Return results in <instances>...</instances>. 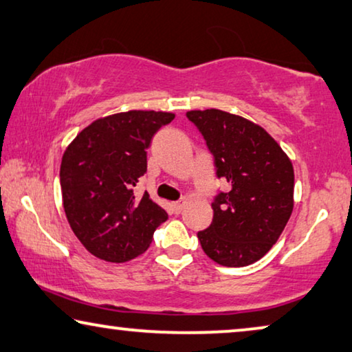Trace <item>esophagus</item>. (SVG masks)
Instances as JSON below:
<instances>
[{"mask_svg":"<svg viewBox=\"0 0 352 352\" xmlns=\"http://www.w3.org/2000/svg\"><path fill=\"white\" fill-rule=\"evenodd\" d=\"M183 206H185V202H182V201L172 204V207H174V212H175V213H180L182 210H183Z\"/></svg>","mask_w":352,"mask_h":352,"instance_id":"1","label":"esophagus"}]
</instances>
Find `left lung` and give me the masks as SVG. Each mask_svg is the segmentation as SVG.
Returning <instances> with one entry per match:
<instances>
[{"label":"left lung","mask_w":352,"mask_h":352,"mask_svg":"<svg viewBox=\"0 0 352 352\" xmlns=\"http://www.w3.org/2000/svg\"><path fill=\"white\" fill-rule=\"evenodd\" d=\"M217 177L228 192L213 197V219L197 239L210 259L224 267L259 261L276 243L294 207V169L274 138L250 120L218 109L191 110Z\"/></svg>","instance_id":"left-lung-1"}]
</instances>
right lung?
<instances>
[{
  "label": "right lung",
  "instance_id": "1",
  "mask_svg": "<svg viewBox=\"0 0 352 352\" xmlns=\"http://www.w3.org/2000/svg\"><path fill=\"white\" fill-rule=\"evenodd\" d=\"M174 113L129 110L87 126L61 160L63 207L76 237L93 256L126 262L148 248L166 210L134 192L146 172V148Z\"/></svg>",
  "mask_w": 352,
  "mask_h": 352
}]
</instances>
